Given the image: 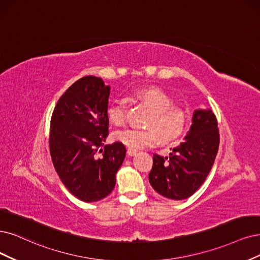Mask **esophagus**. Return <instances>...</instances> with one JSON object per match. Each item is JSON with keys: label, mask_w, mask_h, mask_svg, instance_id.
<instances>
[{"label": "esophagus", "mask_w": 260, "mask_h": 260, "mask_svg": "<svg viewBox=\"0 0 260 260\" xmlns=\"http://www.w3.org/2000/svg\"><path fill=\"white\" fill-rule=\"evenodd\" d=\"M136 153H137V151H136V150H133V149H131V148H128V149H127V155H128V156H134V155H136Z\"/></svg>", "instance_id": "1"}]
</instances>
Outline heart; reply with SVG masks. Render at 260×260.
<instances>
[{
	"label": "heart",
	"instance_id": "obj_1",
	"mask_svg": "<svg viewBox=\"0 0 260 260\" xmlns=\"http://www.w3.org/2000/svg\"><path fill=\"white\" fill-rule=\"evenodd\" d=\"M133 99L145 105L150 110L146 125L149 128H126L115 132L114 137L123 145L139 150L154 146L161 141L176 138L184 131L188 115L184 108L171 105L169 96L158 88L149 86L133 93ZM108 119L117 126H122L126 121V109L122 102L111 104L107 109Z\"/></svg>",
	"mask_w": 260,
	"mask_h": 260
}]
</instances>
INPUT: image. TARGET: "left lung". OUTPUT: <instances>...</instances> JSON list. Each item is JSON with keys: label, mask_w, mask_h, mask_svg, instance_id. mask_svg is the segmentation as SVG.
<instances>
[{"label": "left lung", "mask_w": 260, "mask_h": 260, "mask_svg": "<svg viewBox=\"0 0 260 260\" xmlns=\"http://www.w3.org/2000/svg\"><path fill=\"white\" fill-rule=\"evenodd\" d=\"M185 141L168 156L153 154L149 174L152 187L172 200L186 199L203 185L218 151L217 121L211 109H196Z\"/></svg>", "instance_id": "left-lung-1"}]
</instances>
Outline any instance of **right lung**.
I'll list each match as a JSON object with an SVG mask.
<instances>
[{
	"label": "right lung",
	"mask_w": 260,
	"mask_h": 260,
	"mask_svg": "<svg viewBox=\"0 0 260 260\" xmlns=\"http://www.w3.org/2000/svg\"><path fill=\"white\" fill-rule=\"evenodd\" d=\"M110 86L85 76L61 96L50 122V154L63 184L84 203L107 197L126 154L123 143L108 137Z\"/></svg>",
	"instance_id": "1"
}]
</instances>
